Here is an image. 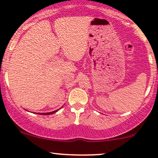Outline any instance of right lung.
Here are the masks:
<instances>
[{
  "instance_id": "add662e5",
  "label": "right lung",
  "mask_w": 158,
  "mask_h": 158,
  "mask_svg": "<svg viewBox=\"0 0 158 158\" xmlns=\"http://www.w3.org/2000/svg\"><path fill=\"white\" fill-rule=\"evenodd\" d=\"M56 111H58V110H54V111H52V112H50V113H39L38 114H41V115H50V114H52L56 113Z\"/></svg>"
}]
</instances>
